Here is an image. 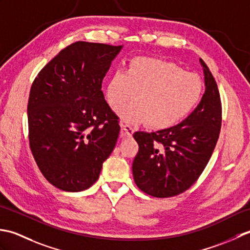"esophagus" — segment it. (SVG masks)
Here are the masks:
<instances>
[{"label": "esophagus", "instance_id": "obj_1", "mask_svg": "<svg viewBox=\"0 0 250 250\" xmlns=\"http://www.w3.org/2000/svg\"><path fill=\"white\" fill-rule=\"evenodd\" d=\"M122 131H123V136L131 137L134 134V127H132L129 123H122Z\"/></svg>", "mask_w": 250, "mask_h": 250}]
</instances>
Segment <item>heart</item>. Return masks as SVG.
I'll list each match as a JSON object with an SVG mask.
<instances>
[{
    "instance_id": "1",
    "label": "heart",
    "mask_w": 250,
    "mask_h": 250,
    "mask_svg": "<svg viewBox=\"0 0 250 250\" xmlns=\"http://www.w3.org/2000/svg\"><path fill=\"white\" fill-rule=\"evenodd\" d=\"M203 93L201 79L169 61L137 57L127 71L116 70L106 84V99L127 122H146L154 129L180 123L194 110ZM137 96H135V94Z\"/></svg>"
}]
</instances>
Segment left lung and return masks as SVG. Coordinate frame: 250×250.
I'll list each match as a JSON object with an SVG mask.
<instances>
[{"mask_svg":"<svg viewBox=\"0 0 250 250\" xmlns=\"http://www.w3.org/2000/svg\"><path fill=\"white\" fill-rule=\"evenodd\" d=\"M205 80L201 103L188 118L170 128L136 131L139 151L132 162L137 187L154 197L180 194L194 183L209 162L222 121L218 86L203 59Z\"/></svg>","mask_w":250,"mask_h":250,"instance_id":"1","label":"left lung"}]
</instances>
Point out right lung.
Masks as SVG:
<instances>
[{"instance_id":"1","label":"right lung","mask_w":250,"mask_h":250,"mask_svg":"<svg viewBox=\"0 0 250 250\" xmlns=\"http://www.w3.org/2000/svg\"><path fill=\"white\" fill-rule=\"evenodd\" d=\"M122 46L75 42L34 79L28 101L30 149L41 172L67 192L88 189L120 134L101 86Z\"/></svg>"}]
</instances>
